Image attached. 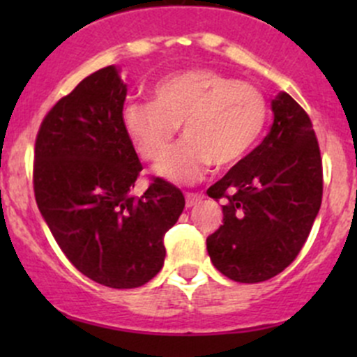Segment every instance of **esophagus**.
I'll return each mask as SVG.
<instances>
[{
    "label": "esophagus",
    "mask_w": 357,
    "mask_h": 357,
    "mask_svg": "<svg viewBox=\"0 0 357 357\" xmlns=\"http://www.w3.org/2000/svg\"><path fill=\"white\" fill-rule=\"evenodd\" d=\"M202 199H204V195H200V193H186V208H192L193 205L200 204Z\"/></svg>",
    "instance_id": "34e87169"
}]
</instances>
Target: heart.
Masks as SVG:
<instances>
[{"instance_id": "b5f03b06", "label": "heart", "mask_w": 357, "mask_h": 357, "mask_svg": "<svg viewBox=\"0 0 357 357\" xmlns=\"http://www.w3.org/2000/svg\"><path fill=\"white\" fill-rule=\"evenodd\" d=\"M153 103L131 102L122 126L145 160H160L178 126L185 138L157 165V174L178 185L200 181L211 164L231 167L254 149L268 117L266 98L255 86L211 68H188L160 79Z\"/></svg>"}]
</instances>
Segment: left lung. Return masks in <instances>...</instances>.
<instances>
[{
  "instance_id": "obj_1",
  "label": "left lung",
  "mask_w": 357,
  "mask_h": 357,
  "mask_svg": "<svg viewBox=\"0 0 357 357\" xmlns=\"http://www.w3.org/2000/svg\"><path fill=\"white\" fill-rule=\"evenodd\" d=\"M271 110L261 145L207 190L212 199H226L207 252L233 282L259 283L282 273L321 207V155L311 119L285 91L271 100Z\"/></svg>"
}]
</instances>
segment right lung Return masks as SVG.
I'll return each instance as SVG.
<instances>
[{
    "mask_svg": "<svg viewBox=\"0 0 357 357\" xmlns=\"http://www.w3.org/2000/svg\"><path fill=\"white\" fill-rule=\"evenodd\" d=\"M128 86L119 67L82 79L43 121L34 150L39 212L68 261L110 289L145 285L164 266V235L185 208L155 178L132 195L142 164L122 126Z\"/></svg>",
    "mask_w": 357,
    "mask_h": 357,
    "instance_id": "obj_1",
    "label": "right lung"
}]
</instances>
